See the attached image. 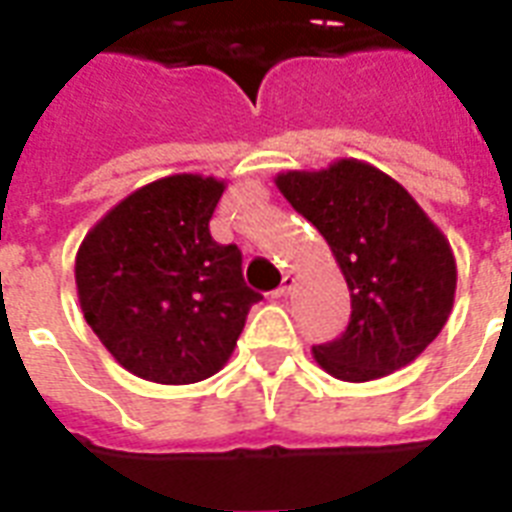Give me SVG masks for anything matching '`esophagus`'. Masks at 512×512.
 <instances>
[{"instance_id": "34e87169", "label": "esophagus", "mask_w": 512, "mask_h": 512, "mask_svg": "<svg viewBox=\"0 0 512 512\" xmlns=\"http://www.w3.org/2000/svg\"><path fill=\"white\" fill-rule=\"evenodd\" d=\"M292 287H295V279H292V276H284V281H281V287L276 289V292H273V297H276V300H281V297H287L289 292H292Z\"/></svg>"}]
</instances>
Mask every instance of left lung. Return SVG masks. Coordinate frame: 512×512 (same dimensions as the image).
Segmentation results:
<instances>
[{
    "label": "left lung",
    "mask_w": 512,
    "mask_h": 512,
    "mask_svg": "<svg viewBox=\"0 0 512 512\" xmlns=\"http://www.w3.org/2000/svg\"><path fill=\"white\" fill-rule=\"evenodd\" d=\"M281 196L324 236L350 289L342 337L313 358L345 382L404 369L444 329L457 292L452 244L404 185L361 159L273 177Z\"/></svg>",
    "instance_id": "1"
}]
</instances>
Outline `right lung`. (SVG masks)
I'll return each instance as SVG.
<instances>
[{"label":"right lung","mask_w":512,"mask_h":512,"mask_svg":"<svg viewBox=\"0 0 512 512\" xmlns=\"http://www.w3.org/2000/svg\"><path fill=\"white\" fill-rule=\"evenodd\" d=\"M225 191L217 177L167 175L124 196L76 252V295L87 324L140 380L191 385L231 358L249 308L236 244L209 236Z\"/></svg>","instance_id":"add662e5"}]
</instances>
